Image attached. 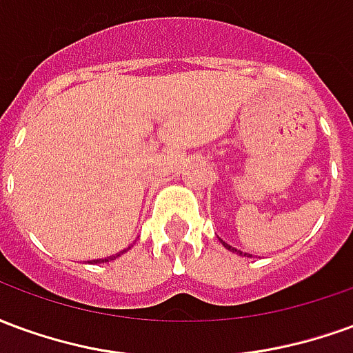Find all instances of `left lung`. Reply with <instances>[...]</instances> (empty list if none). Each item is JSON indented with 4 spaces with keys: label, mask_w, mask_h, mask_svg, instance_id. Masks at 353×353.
<instances>
[{
    "label": "left lung",
    "mask_w": 353,
    "mask_h": 353,
    "mask_svg": "<svg viewBox=\"0 0 353 353\" xmlns=\"http://www.w3.org/2000/svg\"><path fill=\"white\" fill-rule=\"evenodd\" d=\"M223 245H225V248H229L230 252H238V250H234V248H232V245H229V244H225V242H223ZM238 253H242V252H238ZM245 255H248V253H245Z\"/></svg>",
    "instance_id": "8db88e82"
}]
</instances>
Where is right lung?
<instances>
[{
	"instance_id": "1",
	"label": "right lung",
	"mask_w": 353,
	"mask_h": 353,
	"mask_svg": "<svg viewBox=\"0 0 353 353\" xmlns=\"http://www.w3.org/2000/svg\"><path fill=\"white\" fill-rule=\"evenodd\" d=\"M121 253H123V252H121ZM121 253H117V255H113V257H108V259H101V263H108V261L117 259V257H119V255H121ZM94 263H98V261H94Z\"/></svg>"
}]
</instances>
